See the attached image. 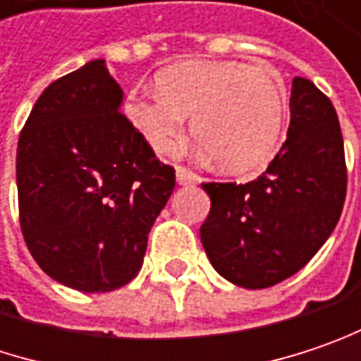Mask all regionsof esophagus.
<instances>
[{
  "instance_id": "esophagus-1",
  "label": "esophagus",
  "mask_w": 361,
  "mask_h": 361,
  "mask_svg": "<svg viewBox=\"0 0 361 361\" xmlns=\"http://www.w3.org/2000/svg\"><path fill=\"white\" fill-rule=\"evenodd\" d=\"M199 180V176L195 174L193 170L185 166H176V183L178 185H195Z\"/></svg>"
}]
</instances>
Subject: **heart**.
<instances>
[{"label": "heart", "mask_w": 361, "mask_h": 361, "mask_svg": "<svg viewBox=\"0 0 361 361\" xmlns=\"http://www.w3.org/2000/svg\"><path fill=\"white\" fill-rule=\"evenodd\" d=\"M125 113L158 154L176 149L185 118L191 116L197 154L224 172L246 174L273 158L286 121V98L261 67L183 61L158 73L156 92H131Z\"/></svg>", "instance_id": "b5f03b06"}]
</instances>
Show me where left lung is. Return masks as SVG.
Instances as JSON below:
<instances>
[{"label":"left lung","instance_id":"1","mask_svg":"<svg viewBox=\"0 0 361 361\" xmlns=\"http://www.w3.org/2000/svg\"><path fill=\"white\" fill-rule=\"evenodd\" d=\"M288 140L246 185L203 183L212 199L199 234L221 277L271 288L302 269L341 218L348 193L343 135L331 100L310 80L292 82Z\"/></svg>","mask_w":361,"mask_h":361}]
</instances>
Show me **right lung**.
<instances>
[{
	"mask_svg": "<svg viewBox=\"0 0 361 361\" xmlns=\"http://www.w3.org/2000/svg\"><path fill=\"white\" fill-rule=\"evenodd\" d=\"M121 100L104 61H90L44 88L18 140L24 243L49 277L88 294L137 275L176 185Z\"/></svg>",
	"mask_w": 361,
	"mask_h": 361,
	"instance_id": "add662e5",
	"label": "right lung"
}]
</instances>
